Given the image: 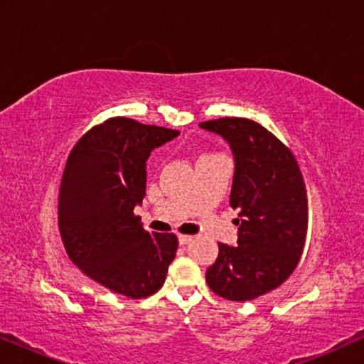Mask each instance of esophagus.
<instances>
[{
    "label": "esophagus",
    "mask_w": 364,
    "mask_h": 364,
    "mask_svg": "<svg viewBox=\"0 0 364 364\" xmlns=\"http://www.w3.org/2000/svg\"><path fill=\"white\" fill-rule=\"evenodd\" d=\"M191 240H192L191 235H182V233L178 235V243H181V245H187V243Z\"/></svg>",
    "instance_id": "34e87169"
}]
</instances>
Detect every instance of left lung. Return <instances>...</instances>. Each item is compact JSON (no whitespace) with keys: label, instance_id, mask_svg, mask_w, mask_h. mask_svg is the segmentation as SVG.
I'll return each mask as SVG.
<instances>
[{"label":"left lung","instance_id":"left-lung-1","mask_svg":"<svg viewBox=\"0 0 364 364\" xmlns=\"http://www.w3.org/2000/svg\"><path fill=\"white\" fill-rule=\"evenodd\" d=\"M198 126L230 144V207L238 210V245L218 243L207 285L225 300H253L280 287L300 262L308 228L305 181L293 152L262 124L222 117Z\"/></svg>","mask_w":364,"mask_h":364}]
</instances>
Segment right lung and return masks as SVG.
Wrapping results in <instances>:
<instances>
[{"label": "right lung", "mask_w": 364, "mask_h": 364, "mask_svg": "<svg viewBox=\"0 0 364 364\" xmlns=\"http://www.w3.org/2000/svg\"><path fill=\"white\" fill-rule=\"evenodd\" d=\"M178 131L111 117L79 139L64 167L58 225L71 262L119 295L161 290L178 247L173 233H149L134 207L146 196V162Z\"/></svg>", "instance_id": "add662e5"}]
</instances>
